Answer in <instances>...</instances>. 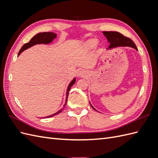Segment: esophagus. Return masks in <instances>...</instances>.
Masks as SVG:
<instances>
[{
    "mask_svg": "<svg viewBox=\"0 0 158 158\" xmlns=\"http://www.w3.org/2000/svg\"><path fill=\"white\" fill-rule=\"evenodd\" d=\"M87 76V73H85V71H84V70H79L78 73V76L80 78H84L85 77Z\"/></svg>",
    "mask_w": 158,
    "mask_h": 158,
    "instance_id": "1",
    "label": "esophagus"
}]
</instances>
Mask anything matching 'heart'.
I'll return each instance as SVG.
<instances>
[{"label":"heart","mask_w":158,"mask_h":158,"mask_svg":"<svg viewBox=\"0 0 158 158\" xmlns=\"http://www.w3.org/2000/svg\"><path fill=\"white\" fill-rule=\"evenodd\" d=\"M98 44V41L96 39H94V38H92V39H89L88 40L86 41L84 43V46L86 49L88 50H91L94 49L96 45Z\"/></svg>","instance_id":"heart-1"}]
</instances>
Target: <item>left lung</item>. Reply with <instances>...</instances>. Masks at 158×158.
<instances>
[{"instance_id":"1","label":"left lung","mask_w":158,"mask_h":158,"mask_svg":"<svg viewBox=\"0 0 158 158\" xmlns=\"http://www.w3.org/2000/svg\"><path fill=\"white\" fill-rule=\"evenodd\" d=\"M103 33L104 34V35L106 37L107 40H108V42L110 44L109 48L107 49H111L113 48V47L128 46V47H133L134 49L138 50L137 47L135 43L133 42V41L131 40L130 38L123 35L121 33L117 32V31H103ZM91 106H92V107L94 109H95V111H97V110L95 109L92 105H91Z\"/></svg>"}]
</instances>
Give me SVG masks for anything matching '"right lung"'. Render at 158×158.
I'll return each mask as SVG.
<instances>
[{
    "label": "right lung",
    "instance_id": "add662e5",
    "mask_svg": "<svg viewBox=\"0 0 158 158\" xmlns=\"http://www.w3.org/2000/svg\"><path fill=\"white\" fill-rule=\"evenodd\" d=\"M56 37V33H54L52 32H43V33H39L36 34L35 36H33L31 39L30 40V41L27 43V44H25L23 45L22 48L20 49V51L18 52V56L21 54V52H22L23 51L30 48V47L37 45V44H48L49 43L52 42V40ZM76 82V78L73 79L72 80V82L69 84L67 90H66V102L65 103L63 107L60 109L59 111H57L56 113H54L51 114V115L49 116H47L45 118H48V117H53L55 115H56V114H59L60 113L62 112V111L64 109V107L66 106V102H67V99H68V96H69V91L71 88V87L73 86V85Z\"/></svg>",
    "mask_w": 158,
    "mask_h": 158
}]
</instances>
